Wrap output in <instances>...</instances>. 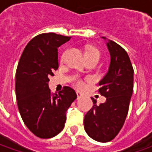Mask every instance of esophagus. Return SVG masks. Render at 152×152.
I'll return each instance as SVG.
<instances>
[{"instance_id":"esophagus-1","label":"esophagus","mask_w":152,"mask_h":152,"mask_svg":"<svg viewBox=\"0 0 152 152\" xmlns=\"http://www.w3.org/2000/svg\"><path fill=\"white\" fill-rule=\"evenodd\" d=\"M76 95H77V99H80V98H82V97H83L82 94H81V93H80V92L76 93Z\"/></svg>"}]
</instances>
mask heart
I'll list each match as a JSON object with an SVG mask.
<instances>
[{
    "label": "heart",
    "mask_w": 152,
    "mask_h": 152,
    "mask_svg": "<svg viewBox=\"0 0 152 152\" xmlns=\"http://www.w3.org/2000/svg\"><path fill=\"white\" fill-rule=\"evenodd\" d=\"M90 54H96V55H98L99 57H100V53H99V51L98 50H96L94 48H89L87 50V51L86 52V56L87 55H90ZM74 85L76 86L77 89H82L84 88V83L81 81V80H76L75 83H74Z\"/></svg>",
    "instance_id": "obj_1"
}]
</instances>
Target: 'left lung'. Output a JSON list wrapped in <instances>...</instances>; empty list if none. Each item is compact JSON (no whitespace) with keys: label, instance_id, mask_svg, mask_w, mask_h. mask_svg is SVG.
Listing matches in <instances>:
<instances>
[{"label":"left lung","instance_id":"left-lung-1","mask_svg":"<svg viewBox=\"0 0 152 152\" xmlns=\"http://www.w3.org/2000/svg\"><path fill=\"white\" fill-rule=\"evenodd\" d=\"M111 60L107 72L99 83V92L107 98L97 105L91 98L93 107L85 115V130L100 142L112 141L123 126L129 112L134 90V69L127 52L118 44L106 37Z\"/></svg>","mask_w":152,"mask_h":152}]
</instances>
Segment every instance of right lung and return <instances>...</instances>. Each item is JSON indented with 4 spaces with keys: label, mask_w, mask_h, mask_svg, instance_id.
Here are the masks:
<instances>
[{
    "label": "right lung",
    "mask_w": 152,
    "mask_h": 152,
    "mask_svg": "<svg viewBox=\"0 0 152 152\" xmlns=\"http://www.w3.org/2000/svg\"><path fill=\"white\" fill-rule=\"evenodd\" d=\"M71 37L43 33L31 39L25 47L15 76L18 111L26 126L40 138L59 134L66 122V112L77 98L75 90L64 86L51 94L49 77L58 68V48Z\"/></svg>",
    "instance_id": "right-lung-1"
}]
</instances>
